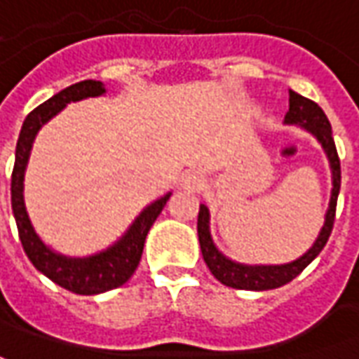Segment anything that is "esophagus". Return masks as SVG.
<instances>
[{"mask_svg":"<svg viewBox=\"0 0 359 359\" xmlns=\"http://www.w3.org/2000/svg\"><path fill=\"white\" fill-rule=\"evenodd\" d=\"M182 184H184V188H192V190H196V188L202 187V177L196 175V172H188V175L182 177Z\"/></svg>","mask_w":359,"mask_h":359,"instance_id":"34e87169","label":"esophagus"}]
</instances>
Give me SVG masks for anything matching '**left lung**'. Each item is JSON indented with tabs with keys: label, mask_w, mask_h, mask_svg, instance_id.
Segmentation results:
<instances>
[{
	"label": "left lung",
	"mask_w": 359,
	"mask_h": 359,
	"mask_svg": "<svg viewBox=\"0 0 359 359\" xmlns=\"http://www.w3.org/2000/svg\"><path fill=\"white\" fill-rule=\"evenodd\" d=\"M288 95H290V105H288V113L285 115V123H288V125H300L306 130H309L317 140L321 142V146L325 148L327 157L331 161L332 194L329 211L325 215V225L319 236H317L316 244L300 259L286 265H241L226 259L215 248L210 234V211H208V208L203 203H200L198 238H200L203 262L210 267L213 277L217 278L219 283H223L225 286H231V288H241V290H271V288H278V286L290 283L292 278L298 277L302 271L306 269L319 256V252L325 248V244H327L329 236H331L332 225H334L337 200H339L340 190V159L339 154H337L334 140H332L331 123H329V118L323 113V109L316 102L296 94L294 90H288Z\"/></svg>",
	"instance_id": "obj_1"
}]
</instances>
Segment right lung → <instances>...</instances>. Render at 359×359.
Segmentation results:
<instances>
[{"label": "right lung", "instance_id": "obj_1", "mask_svg": "<svg viewBox=\"0 0 359 359\" xmlns=\"http://www.w3.org/2000/svg\"><path fill=\"white\" fill-rule=\"evenodd\" d=\"M103 92L105 88L102 82H76L73 86L61 90L59 94L50 97L42 105H38L34 111H30L20 128L17 151H15V167H13L11 175L13 215L17 221L20 242H22V248L27 252L28 259L32 262L36 269L51 278L55 285L63 286L74 294H82V296L107 292L117 286H123L133 277V273L140 264L142 250H144V242H146L149 229L154 225V221L159 217V213L171 196H163L161 200L148 205L115 246L92 257L59 256L55 252H51L40 241V236L34 233V226L30 223L27 208H25L22 180H25V169H27L28 156H30L36 134L43 123H48L53 115H57L69 102H79L84 97L102 95Z\"/></svg>", "mask_w": 359, "mask_h": 359}]
</instances>
